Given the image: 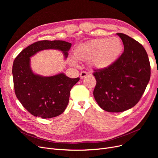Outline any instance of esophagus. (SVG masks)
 I'll list each match as a JSON object with an SVG mask.
<instances>
[{
  "mask_svg": "<svg viewBox=\"0 0 158 158\" xmlns=\"http://www.w3.org/2000/svg\"><path fill=\"white\" fill-rule=\"evenodd\" d=\"M88 73L85 71H82L81 73H80V77L81 79H83V78H85L87 76H88Z\"/></svg>",
  "mask_w": 158,
  "mask_h": 158,
  "instance_id": "34e87169",
  "label": "esophagus"
}]
</instances>
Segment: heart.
Returning a JSON list of instances; mask_svg holds the SVG:
<instances>
[{
  "instance_id": "heart-1",
  "label": "heart",
  "mask_w": 158,
  "mask_h": 158,
  "mask_svg": "<svg viewBox=\"0 0 158 158\" xmlns=\"http://www.w3.org/2000/svg\"><path fill=\"white\" fill-rule=\"evenodd\" d=\"M122 50L121 41L117 38L95 39L76 47L73 56L81 61L89 60L94 67L103 69L117 60Z\"/></svg>"
}]
</instances>
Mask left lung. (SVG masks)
Returning <instances> with one entry per match:
<instances>
[{
	"instance_id": "left-lung-1",
	"label": "left lung",
	"mask_w": 158,
	"mask_h": 158,
	"mask_svg": "<svg viewBox=\"0 0 158 158\" xmlns=\"http://www.w3.org/2000/svg\"><path fill=\"white\" fill-rule=\"evenodd\" d=\"M124 46L122 55L108 67L95 69L94 95L104 111L118 113L134 107L151 77V64L144 47L129 36L117 33Z\"/></svg>"
}]
</instances>
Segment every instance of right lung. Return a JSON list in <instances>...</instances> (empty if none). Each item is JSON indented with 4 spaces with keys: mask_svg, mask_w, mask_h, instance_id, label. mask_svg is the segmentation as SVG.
<instances>
[{
    "mask_svg": "<svg viewBox=\"0 0 158 158\" xmlns=\"http://www.w3.org/2000/svg\"><path fill=\"white\" fill-rule=\"evenodd\" d=\"M72 44L63 40H41L24 48L15 57L13 77L15 95L22 105L31 114L42 118L60 115L69 101L70 90L79 81L63 73L51 77H41L30 68V57L44 49H57L65 57Z\"/></svg>",
    "mask_w": 158,
    "mask_h": 158,
    "instance_id": "right-lung-1",
    "label": "right lung"
}]
</instances>
